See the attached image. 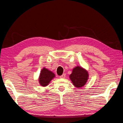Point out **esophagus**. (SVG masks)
<instances>
[{
    "instance_id": "esophagus-1",
    "label": "esophagus",
    "mask_w": 123,
    "mask_h": 123,
    "mask_svg": "<svg viewBox=\"0 0 123 123\" xmlns=\"http://www.w3.org/2000/svg\"><path fill=\"white\" fill-rule=\"evenodd\" d=\"M60 78H62V79L65 78H66V74H62V75L60 76Z\"/></svg>"
}]
</instances>
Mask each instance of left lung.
Returning <instances> with one entry per match:
<instances>
[{"label":"left lung","mask_w":123,"mask_h":123,"mask_svg":"<svg viewBox=\"0 0 123 123\" xmlns=\"http://www.w3.org/2000/svg\"><path fill=\"white\" fill-rule=\"evenodd\" d=\"M69 78L74 86L80 89L86 84L89 78L88 72L83 67L77 66L72 70Z\"/></svg>","instance_id":"left-lung-1"}]
</instances>
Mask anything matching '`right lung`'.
I'll return each instance as SVG.
<instances>
[{"mask_svg":"<svg viewBox=\"0 0 123 123\" xmlns=\"http://www.w3.org/2000/svg\"><path fill=\"white\" fill-rule=\"evenodd\" d=\"M55 77V74L53 72L46 69V68H43L40 71L39 77V83L41 86H46Z\"/></svg>","mask_w":123,"mask_h":123,"instance_id":"obj_1","label":"right lung"}]
</instances>
